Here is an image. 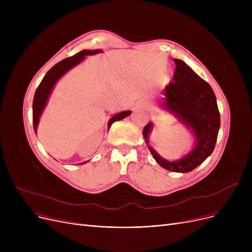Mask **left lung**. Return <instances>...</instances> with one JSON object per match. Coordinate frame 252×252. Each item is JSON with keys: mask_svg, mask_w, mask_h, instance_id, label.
I'll return each mask as SVG.
<instances>
[{"mask_svg": "<svg viewBox=\"0 0 252 252\" xmlns=\"http://www.w3.org/2000/svg\"><path fill=\"white\" fill-rule=\"evenodd\" d=\"M174 82L162 90L161 105L174 114L194 136L193 149L175 161L158 154L149 144L153 129L150 122L145 126L143 136L156 162L174 173H189L200 165L213 153L220 126V116L215 93L211 87L180 59H174Z\"/></svg>", "mask_w": 252, "mask_h": 252, "instance_id": "8db88e82", "label": "left lung"}]
</instances>
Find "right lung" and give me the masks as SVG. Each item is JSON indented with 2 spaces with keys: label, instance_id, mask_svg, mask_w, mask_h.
<instances>
[{
  "label": "right lung",
  "instance_id": "obj_1",
  "mask_svg": "<svg viewBox=\"0 0 252 252\" xmlns=\"http://www.w3.org/2000/svg\"><path fill=\"white\" fill-rule=\"evenodd\" d=\"M102 50L97 49V50H83L81 52H78L77 54H75L72 57L66 58L60 62H58L57 64H55L53 67L46 73V75L44 76L43 81L41 82V84L38 85L35 94L33 97V102H32V122H33V128L34 131L36 133L37 129V126H38V122H39V117H41L46 105L48 103L49 97L51 95V93L54 89L56 83L59 81V79L66 73L67 71H69L71 68H73L74 66H76L77 64L81 63L82 61L85 60L86 56H91V55H95L98 54V53H101ZM131 113L130 110H126V111H122L118 112L116 114H114L108 122V128H110L111 125L117 121H122L125 117L128 116ZM83 162L81 164L87 163Z\"/></svg>",
  "mask_w": 252,
  "mask_h": 252
}]
</instances>
